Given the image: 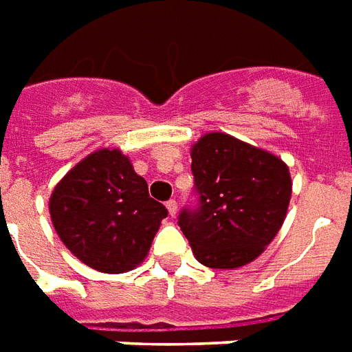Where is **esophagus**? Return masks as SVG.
<instances>
[{"label":"esophagus","instance_id":"34e87169","mask_svg":"<svg viewBox=\"0 0 352 352\" xmlns=\"http://www.w3.org/2000/svg\"><path fill=\"white\" fill-rule=\"evenodd\" d=\"M166 208H168L169 215H171V217H175V213H177V201H175V200H169L168 204H166Z\"/></svg>","mask_w":352,"mask_h":352}]
</instances>
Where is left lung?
Listing matches in <instances>:
<instances>
[{
  "label": "left lung",
  "instance_id": "left-lung-1",
  "mask_svg": "<svg viewBox=\"0 0 352 352\" xmlns=\"http://www.w3.org/2000/svg\"><path fill=\"white\" fill-rule=\"evenodd\" d=\"M196 208L179 213L194 257L210 269L257 259L278 234L292 198L287 166L227 133H208L190 148Z\"/></svg>",
  "mask_w": 352,
  "mask_h": 352
}]
</instances>
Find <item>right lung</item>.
Masks as SVG:
<instances>
[{"instance_id":"right-lung-1","label":"right lung","mask_w":352,"mask_h":352,"mask_svg":"<svg viewBox=\"0 0 352 352\" xmlns=\"http://www.w3.org/2000/svg\"><path fill=\"white\" fill-rule=\"evenodd\" d=\"M56 234L91 269L127 272L146 257L168 210L118 148H102L66 173L49 198Z\"/></svg>"}]
</instances>
